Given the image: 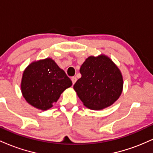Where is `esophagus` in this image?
<instances>
[{"instance_id": "obj_1", "label": "esophagus", "mask_w": 153, "mask_h": 153, "mask_svg": "<svg viewBox=\"0 0 153 153\" xmlns=\"http://www.w3.org/2000/svg\"><path fill=\"white\" fill-rule=\"evenodd\" d=\"M71 80H72V82H73V84H75V82H76V80H77L76 77H72Z\"/></svg>"}]
</instances>
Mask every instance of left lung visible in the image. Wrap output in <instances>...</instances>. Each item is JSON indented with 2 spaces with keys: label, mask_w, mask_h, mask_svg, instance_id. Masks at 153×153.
I'll use <instances>...</instances> for the list:
<instances>
[{
  "label": "left lung",
  "mask_w": 153,
  "mask_h": 153,
  "mask_svg": "<svg viewBox=\"0 0 153 153\" xmlns=\"http://www.w3.org/2000/svg\"><path fill=\"white\" fill-rule=\"evenodd\" d=\"M80 73L81 78L73 88L87 108L103 109L113 104L122 94V75L107 56L88 57L80 67Z\"/></svg>",
  "instance_id": "1"
}]
</instances>
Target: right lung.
<instances>
[{"label": "right lung", "mask_w": 153, "mask_h": 153, "mask_svg": "<svg viewBox=\"0 0 153 153\" xmlns=\"http://www.w3.org/2000/svg\"><path fill=\"white\" fill-rule=\"evenodd\" d=\"M72 84L53 59L46 58L29 65L23 73L21 88L29 104L45 111L53 106L61 94Z\"/></svg>", "instance_id": "add662e5"}]
</instances>
